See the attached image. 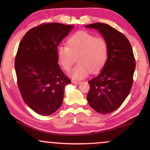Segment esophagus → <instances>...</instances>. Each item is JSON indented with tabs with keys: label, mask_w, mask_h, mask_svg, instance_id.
<instances>
[{
	"label": "esophagus",
	"mask_w": 150,
	"mask_h": 150,
	"mask_svg": "<svg viewBox=\"0 0 150 150\" xmlns=\"http://www.w3.org/2000/svg\"><path fill=\"white\" fill-rule=\"evenodd\" d=\"M80 81H76V80H72V83L73 84H77V85H79L80 84Z\"/></svg>",
	"instance_id": "obj_1"
}]
</instances>
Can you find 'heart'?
I'll list each match as a JSON object with an SVG mask.
<instances>
[{"label":"heart","instance_id":"1","mask_svg":"<svg viewBox=\"0 0 150 150\" xmlns=\"http://www.w3.org/2000/svg\"><path fill=\"white\" fill-rule=\"evenodd\" d=\"M108 52V45L104 39L80 31L68 38L66 46L58 48L57 56L59 63L67 73L71 70L77 58L78 64L72 72V77L83 79L90 71L97 73L104 66Z\"/></svg>","mask_w":150,"mask_h":150}]
</instances>
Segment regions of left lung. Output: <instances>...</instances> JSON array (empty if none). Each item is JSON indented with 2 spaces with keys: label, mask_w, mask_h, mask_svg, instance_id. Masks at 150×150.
<instances>
[{
  "label": "left lung",
  "mask_w": 150,
  "mask_h": 150,
  "mask_svg": "<svg viewBox=\"0 0 150 150\" xmlns=\"http://www.w3.org/2000/svg\"><path fill=\"white\" fill-rule=\"evenodd\" d=\"M97 29L108 45V58L100 73L88 81L90 89L87 99L93 109L106 114L117 108L128 97L133 83L135 60L127 37L105 23L90 24Z\"/></svg>",
  "instance_id": "1"
}]
</instances>
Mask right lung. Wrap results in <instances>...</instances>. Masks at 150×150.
Listing matches in <instances>:
<instances>
[{
  "label": "right lung",
  "instance_id": "right-lung-1",
  "mask_svg": "<svg viewBox=\"0 0 150 150\" xmlns=\"http://www.w3.org/2000/svg\"><path fill=\"white\" fill-rule=\"evenodd\" d=\"M73 25L44 23L32 28L19 44L15 61L17 83L25 104L49 116L63 103L65 86L71 80L62 71L57 47Z\"/></svg>",
  "mask_w": 150,
  "mask_h": 150
}]
</instances>
